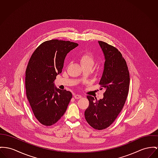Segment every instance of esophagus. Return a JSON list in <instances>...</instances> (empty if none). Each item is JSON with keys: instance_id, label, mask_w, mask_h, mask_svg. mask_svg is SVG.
Listing matches in <instances>:
<instances>
[{"instance_id": "1", "label": "esophagus", "mask_w": 158, "mask_h": 158, "mask_svg": "<svg viewBox=\"0 0 158 158\" xmlns=\"http://www.w3.org/2000/svg\"><path fill=\"white\" fill-rule=\"evenodd\" d=\"M74 98L76 99H80L81 98V96L80 95H74Z\"/></svg>"}]
</instances>
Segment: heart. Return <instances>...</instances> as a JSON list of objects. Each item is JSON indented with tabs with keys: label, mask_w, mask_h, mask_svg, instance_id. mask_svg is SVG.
I'll return each mask as SVG.
<instances>
[{
	"label": "heart",
	"mask_w": 158,
	"mask_h": 158,
	"mask_svg": "<svg viewBox=\"0 0 158 158\" xmlns=\"http://www.w3.org/2000/svg\"><path fill=\"white\" fill-rule=\"evenodd\" d=\"M78 60L82 67L89 68L92 69L95 64V57L90 53H85L83 54L78 59Z\"/></svg>",
	"instance_id": "b5f03b06"
}]
</instances>
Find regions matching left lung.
I'll return each mask as SVG.
<instances>
[{"label": "left lung", "instance_id": "obj_1", "mask_svg": "<svg viewBox=\"0 0 158 158\" xmlns=\"http://www.w3.org/2000/svg\"><path fill=\"white\" fill-rule=\"evenodd\" d=\"M98 43L105 56L104 69L99 84L105 92L102 99L87 98L89 105L84 112L87 122L95 129L102 130L116 120L125 104L130 77L124 57L116 47L103 41Z\"/></svg>", "mask_w": 158, "mask_h": 158}]
</instances>
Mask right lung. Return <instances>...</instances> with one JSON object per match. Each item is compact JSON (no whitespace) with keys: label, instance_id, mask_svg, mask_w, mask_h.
Masks as SVG:
<instances>
[{"label":"right lung","instance_id":"right-lung-1","mask_svg":"<svg viewBox=\"0 0 158 158\" xmlns=\"http://www.w3.org/2000/svg\"><path fill=\"white\" fill-rule=\"evenodd\" d=\"M78 45L52 40L42 43L32 54L26 70V95L34 116L45 126L56 123L64 114L73 95L54 87L66 56Z\"/></svg>","mask_w":158,"mask_h":158}]
</instances>
